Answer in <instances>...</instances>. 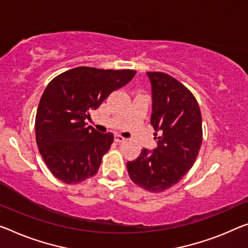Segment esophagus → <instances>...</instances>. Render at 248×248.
Returning <instances> with one entry per match:
<instances>
[{"mask_svg": "<svg viewBox=\"0 0 248 248\" xmlns=\"http://www.w3.org/2000/svg\"><path fill=\"white\" fill-rule=\"evenodd\" d=\"M125 140V139L123 136H121V135H115V142L116 143H123Z\"/></svg>", "mask_w": 248, "mask_h": 248, "instance_id": "esophagus-1", "label": "esophagus"}]
</instances>
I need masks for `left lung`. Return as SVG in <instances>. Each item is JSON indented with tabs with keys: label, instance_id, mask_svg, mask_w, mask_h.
<instances>
[{
	"label": "left lung",
	"instance_id": "left-lung-1",
	"mask_svg": "<svg viewBox=\"0 0 248 248\" xmlns=\"http://www.w3.org/2000/svg\"><path fill=\"white\" fill-rule=\"evenodd\" d=\"M152 84L151 124L157 147L143 148L127 162L131 180L140 187L161 193L182 180L195 163L203 140L201 109L192 92L163 72H147Z\"/></svg>",
	"mask_w": 248,
	"mask_h": 248
}]
</instances>
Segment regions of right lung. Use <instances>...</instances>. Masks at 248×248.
<instances>
[{"label": "right lung", "mask_w": 248, "mask_h": 248, "mask_svg": "<svg viewBox=\"0 0 248 248\" xmlns=\"http://www.w3.org/2000/svg\"><path fill=\"white\" fill-rule=\"evenodd\" d=\"M135 74L134 70L79 66L48 83L37 108L35 136L40 154L58 180L78 184L97 173L114 135L86 126L85 120Z\"/></svg>", "instance_id": "obj_1"}]
</instances>
